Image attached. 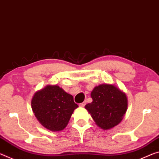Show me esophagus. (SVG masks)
I'll use <instances>...</instances> for the list:
<instances>
[{"label":"esophagus","instance_id":"obj_1","mask_svg":"<svg viewBox=\"0 0 159 159\" xmlns=\"http://www.w3.org/2000/svg\"><path fill=\"white\" fill-rule=\"evenodd\" d=\"M85 105V102H82V103H80V104H79V106L80 107H84Z\"/></svg>","mask_w":159,"mask_h":159}]
</instances>
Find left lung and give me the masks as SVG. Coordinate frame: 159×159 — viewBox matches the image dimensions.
I'll list each match as a JSON object with an SVG mask.
<instances>
[{"label":"left lung","mask_w":159,"mask_h":159,"mask_svg":"<svg viewBox=\"0 0 159 159\" xmlns=\"http://www.w3.org/2000/svg\"><path fill=\"white\" fill-rule=\"evenodd\" d=\"M90 96L93 102L85 108L98 127L107 130L120 124L127 110L125 93L115 85L103 84L95 86Z\"/></svg>","instance_id":"left-lung-1"}]
</instances>
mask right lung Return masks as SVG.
Returning a JSON list of instances; mask_svg holds the SVG:
<instances>
[{
    "label": "right lung",
    "instance_id": "obj_1",
    "mask_svg": "<svg viewBox=\"0 0 159 159\" xmlns=\"http://www.w3.org/2000/svg\"><path fill=\"white\" fill-rule=\"evenodd\" d=\"M31 105L40 124L52 132L64 129L74 110L79 107L72 95L57 85H47L37 91Z\"/></svg>",
    "mask_w": 159,
    "mask_h": 159
}]
</instances>
